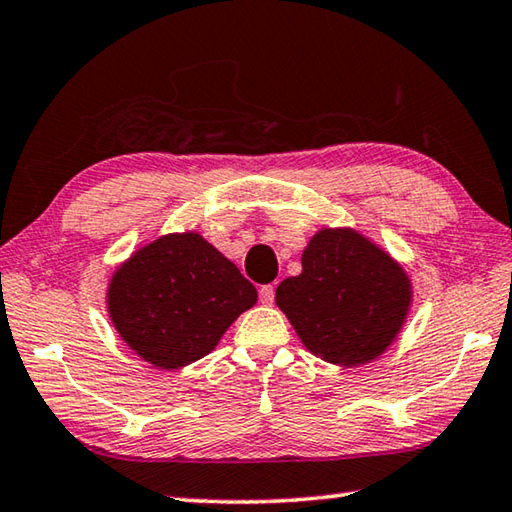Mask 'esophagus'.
Instances as JSON below:
<instances>
[{
    "instance_id": "34e87169",
    "label": "esophagus",
    "mask_w": 512,
    "mask_h": 512,
    "mask_svg": "<svg viewBox=\"0 0 512 512\" xmlns=\"http://www.w3.org/2000/svg\"><path fill=\"white\" fill-rule=\"evenodd\" d=\"M259 302H262L264 306H270L275 302V288L273 286H262L259 288Z\"/></svg>"
}]
</instances>
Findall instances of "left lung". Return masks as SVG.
Returning <instances> with one entry per match:
<instances>
[{"instance_id": "8db88e82", "label": "left lung", "mask_w": 512, "mask_h": 512, "mask_svg": "<svg viewBox=\"0 0 512 512\" xmlns=\"http://www.w3.org/2000/svg\"><path fill=\"white\" fill-rule=\"evenodd\" d=\"M410 279L393 257L353 228H324L302 255V273L275 302L310 353L359 366L384 353L410 308Z\"/></svg>"}]
</instances>
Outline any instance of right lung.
<instances>
[{"mask_svg":"<svg viewBox=\"0 0 512 512\" xmlns=\"http://www.w3.org/2000/svg\"><path fill=\"white\" fill-rule=\"evenodd\" d=\"M255 302V286L193 230L142 246L108 284V315L119 337L166 370L208 355Z\"/></svg>","mask_w":512,"mask_h":512,"instance_id":"add662e5","label":"right lung"}]
</instances>
